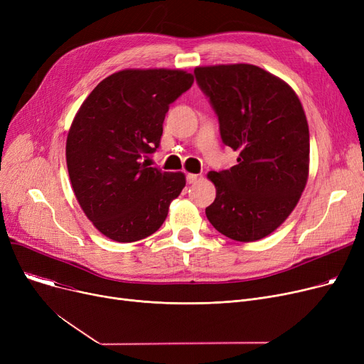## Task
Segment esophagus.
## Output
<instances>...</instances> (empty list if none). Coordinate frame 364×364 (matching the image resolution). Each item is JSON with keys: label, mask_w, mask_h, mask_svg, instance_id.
I'll return each instance as SVG.
<instances>
[{"label": "esophagus", "mask_w": 364, "mask_h": 364, "mask_svg": "<svg viewBox=\"0 0 364 364\" xmlns=\"http://www.w3.org/2000/svg\"><path fill=\"white\" fill-rule=\"evenodd\" d=\"M186 178H187V183H188V184H195V183L199 180V176H198V174H187Z\"/></svg>", "instance_id": "esophagus-1"}]
</instances>
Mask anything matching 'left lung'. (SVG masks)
<instances>
[{"instance_id": "left-lung-1", "label": "left lung", "mask_w": 364, "mask_h": 364, "mask_svg": "<svg viewBox=\"0 0 364 364\" xmlns=\"http://www.w3.org/2000/svg\"><path fill=\"white\" fill-rule=\"evenodd\" d=\"M196 82L211 102L223 143L237 165L208 172L217 188L205 214L237 242L273 233L291 215L309 180L310 132L302 105L283 80L258 66H198Z\"/></svg>"}]
</instances>
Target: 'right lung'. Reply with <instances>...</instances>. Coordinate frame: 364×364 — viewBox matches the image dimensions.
Masks as SVG:
<instances>
[{
    "label": "right lung",
    "instance_id": "add662e5",
    "mask_svg": "<svg viewBox=\"0 0 364 364\" xmlns=\"http://www.w3.org/2000/svg\"><path fill=\"white\" fill-rule=\"evenodd\" d=\"M193 84L180 69H124L95 87L76 112L66 164L76 200L97 230L137 242L164 224L186 186L183 172L143 161L159 147L169 105Z\"/></svg>",
    "mask_w": 364,
    "mask_h": 364
}]
</instances>
